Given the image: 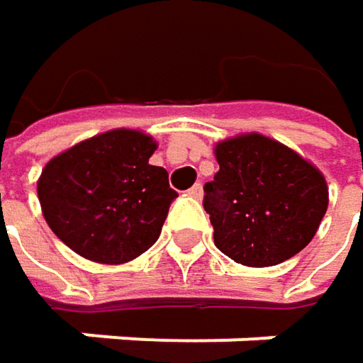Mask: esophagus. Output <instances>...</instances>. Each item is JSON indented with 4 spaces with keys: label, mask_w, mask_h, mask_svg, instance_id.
<instances>
[{
    "label": "esophagus",
    "mask_w": 363,
    "mask_h": 363,
    "mask_svg": "<svg viewBox=\"0 0 363 363\" xmlns=\"http://www.w3.org/2000/svg\"><path fill=\"white\" fill-rule=\"evenodd\" d=\"M186 195L189 197H193V199H201V195H203V189H201V184L197 182V184H193L189 191H186Z\"/></svg>",
    "instance_id": "1"
}]
</instances>
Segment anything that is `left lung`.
<instances>
[{"label": "left lung", "mask_w": 363, "mask_h": 363, "mask_svg": "<svg viewBox=\"0 0 363 363\" xmlns=\"http://www.w3.org/2000/svg\"><path fill=\"white\" fill-rule=\"evenodd\" d=\"M218 172L203 184L214 246L246 267H271L298 254L328 208L322 172L262 134L216 145Z\"/></svg>", "instance_id": "obj_1"}]
</instances>
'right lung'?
Listing matches in <instances>:
<instances>
[{
	"mask_svg": "<svg viewBox=\"0 0 363 363\" xmlns=\"http://www.w3.org/2000/svg\"><path fill=\"white\" fill-rule=\"evenodd\" d=\"M151 136L111 130L50 160L37 182L43 218L79 256L119 264L147 252L179 197L168 172L151 166Z\"/></svg>",
	"mask_w": 363,
	"mask_h": 363,
	"instance_id": "obj_1",
	"label": "right lung"
}]
</instances>
